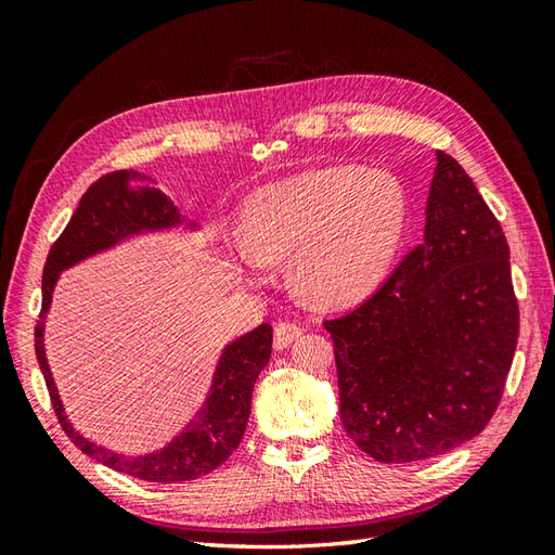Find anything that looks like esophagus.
I'll return each instance as SVG.
<instances>
[{
    "mask_svg": "<svg viewBox=\"0 0 555 555\" xmlns=\"http://www.w3.org/2000/svg\"><path fill=\"white\" fill-rule=\"evenodd\" d=\"M302 336V328L298 324H291V322H279L274 326V348L276 350H284L288 348L293 340H298Z\"/></svg>",
    "mask_w": 555,
    "mask_h": 555,
    "instance_id": "34e87169",
    "label": "esophagus"
}]
</instances>
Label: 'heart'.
Instances as JSON below:
<instances>
[{"label": "heart", "instance_id": "b5f03b06", "mask_svg": "<svg viewBox=\"0 0 555 555\" xmlns=\"http://www.w3.org/2000/svg\"><path fill=\"white\" fill-rule=\"evenodd\" d=\"M408 195L393 176L324 167L267 183L241 209L247 267L286 262L320 308L367 300L391 274L408 231Z\"/></svg>", "mask_w": 555, "mask_h": 555}]
</instances>
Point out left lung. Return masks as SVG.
I'll use <instances>...</instances> for the list:
<instances>
[{"label":"left lung","instance_id":"left-lung-1","mask_svg":"<svg viewBox=\"0 0 555 555\" xmlns=\"http://www.w3.org/2000/svg\"><path fill=\"white\" fill-rule=\"evenodd\" d=\"M424 217L422 243L386 284L324 322L340 422L379 463H415L475 439L499 408L520 334L508 241L441 150Z\"/></svg>","mask_w":555,"mask_h":555}]
</instances>
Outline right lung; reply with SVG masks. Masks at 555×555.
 I'll list each match as a JSON object with an SVG mask.
<instances>
[{"label": "right lung", "instance_id": "add662e5", "mask_svg": "<svg viewBox=\"0 0 555 555\" xmlns=\"http://www.w3.org/2000/svg\"><path fill=\"white\" fill-rule=\"evenodd\" d=\"M176 227L195 231L197 223L188 221L181 209L159 188L152 185L147 173L114 171L102 176L80 197L74 217L47 255L42 271V312L38 326H35V356H38L56 420L68 439L88 457L116 469V473L159 481V485L203 477L217 469L238 448L247 417H250L253 386L271 358V326L259 324L221 350L205 405L185 424L181 434H176L159 451L126 455L86 439L64 415L62 398H59L44 356V317L50 312L52 291L62 271L92 255L112 250L114 245L133 238V235L169 231Z\"/></svg>", "mask_w": 555, "mask_h": 555}]
</instances>
